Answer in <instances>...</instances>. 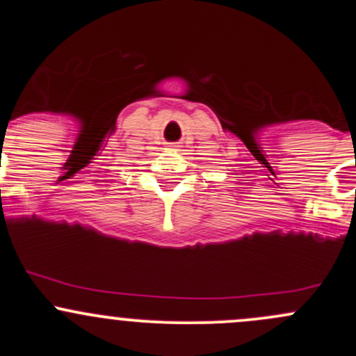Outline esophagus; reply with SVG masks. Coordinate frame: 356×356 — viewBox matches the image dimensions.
Segmentation results:
<instances>
[{
	"mask_svg": "<svg viewBox=\"0 0 356 356\" xmlns=\"http://www.w3.org/2000/svg\"><path fill=\"white\" fill-rule=\"evenodd\" d=\"M177 148H179V146H175V145H172V146H170V148H168V149H172V152H177Z\"/></svg>",
	"mask_w": 356,
	"mask_h": 356,
	"instance_id": "1",
	"label": "esophagus"
}]
</instances>
